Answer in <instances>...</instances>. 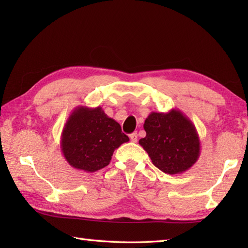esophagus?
Instances as JSON below:
<instances>
[{"instance_id": "esophagus-1", "label": "esophagus", "mask_w": 248, "mask_h": 248, "mask_svg": "<svg viewBox=\"0 0 248 248\" xmlns=\"http://www.w3.org/2000/svg\"><path fill=\"white\" fill-rule=\"evenodd\" d=\"M138 138H139V135L136 132H133L132 134H130V140H132L133 143H136V141H138Z\"/></svg>"}]
</instances>
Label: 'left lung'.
Returning <instances> with one entry per match:
<instances>
[{
    "label": "left lung",
    "mask_w": 248,
    "mask_h": 248,
    "mask_svg": "<svg viewBox=\"0 0 248 248\" xmlns=\"http://www.w3.org/2000/svg\"><path fill=\"white\" fill-rule=\"evenodd\" d=\"M146 136L140 145L155 167L168 175L188 170L200 155V140L192 120L181 110L152 112L144 124Z\"/></svg>",
    "instance_id": "obj_1"
}]
</instances>
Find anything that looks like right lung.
Listing matches in <instances>:
<instances>
[{
	"instance_id": "obj_1",
	"label": "right lung",
	"mask_w": 248,
	"mask_h": 248,
	"mask_svg": "<svg viewBox=\"0 0 248 248\" xmlns=\"http://www.w3.org/2000/svg\"><path fill=\"white\" fill-rule=\"evenodd\" d=\"M129 141L120 124L101 107H78L68 117L61 138V149L71 167L86 172L108 166L115 149Z\"/></svg>"
}]
</instances>
